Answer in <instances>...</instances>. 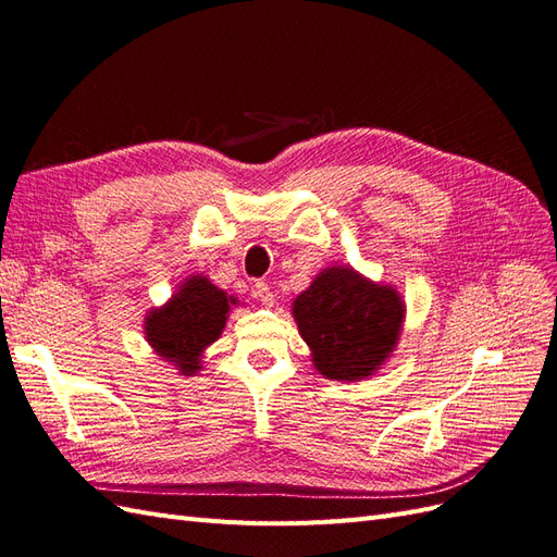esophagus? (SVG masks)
Listing matches in <instances>:
<instances>
[{
  "mask_svg": "<svg viewBox=\"0 0 557 557\" xmlns=\"http://www.w3.org/2000/svg\"><path fill=\"white\" fill-rule=\"evenodd\" d=\"M255 296L265 305V308H271V305L275 302V294H273V289L265 282H257L255 284Z\"/></svg>",
  "mask_w": 557,
  "mask_h": 557,
  "instance_id": "1",
  "label": "esophagus"
}]
</instances>
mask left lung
<instances>
[{
	"mask_svg": "<svg viewBox=\"0 0 557 557\" xmlns=\"http://www.w3.org/2000/svg\"><path fill=\"white\" fill-rule=\"evenodd\" d=\"M294 317L312 349L314 368L329 380L356 382L380 368L396 347L405 305L391 286L337 265L319 273L294 300Z\"/></svg>",
	"mask_w": 557,
	"mask_h": 557,
	"instance_id": "obj_1",
	"label": "left lung"
}]
</instances>
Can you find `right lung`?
Masks as SVG:
<instances>
[{"instance_id": "add662e5", "label": "right lung", "mask_w": 557, "mask_h": 557, "mask_svg": "<svg viewBox=\"0 0 557 557\" xmlns=\"http://www.w3.org/2000/svg\"><path fill=\"white\" fill-rule=\"evenodd\" d=\"M231 302L236 300L226 298L210 280L196 275L164 308L146 319L148 343L183 374H191L201 368V351L220 337Z\"/></svg>"}]
</instances>
